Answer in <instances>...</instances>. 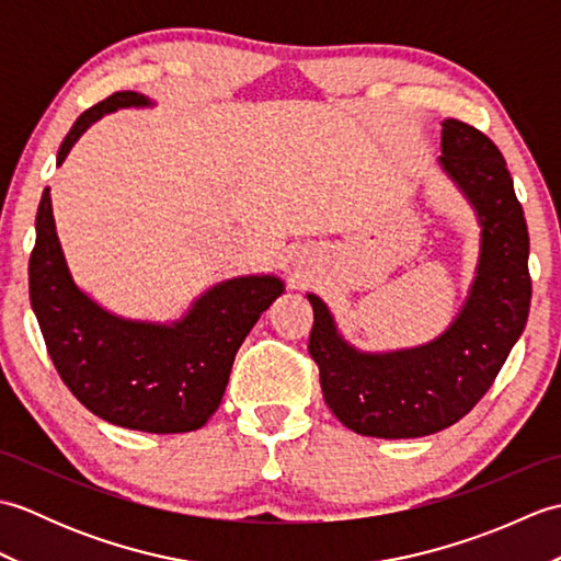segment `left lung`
<instances>
[{"instance_id": "obj_1", "label": "left lung", "mask_w": 561, "mask_h": 561, "mask_svg": "<svg viewBox=\"0 0 561 561\" xmlns=\"http://www.w3.org/2000/svg\"><path fill=\"white\" fill-rule=\"evenodd\" d=\"M440 163L482 221L478 279L456 323L432 344L396 354H359L337 337L325 304L308 296V354L337 420L362 436L412 438L462 420L494 383L530 311L528 226L502 151L462 121L444 123Z\"/></svg>"}]
</instances>
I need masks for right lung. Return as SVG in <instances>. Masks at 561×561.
Instances as JSON below:
<instances>
[{"label":"right lung","mask_w":561,"mask_h":561,"mask_svg":"<svg viewBox=\"0 0 561 561\" xmlns=\"http://www.w3.org/2000/svg\"><path fill=\"white\" fill-rule=\"evenodd\" d=\"M127 105H147V99L117 91L83 111L57 151V165L83 129ZM28 291L47 354L83 408L137 432L183 434L205 426L217 412L236 352L282 294V282L245 277L219 284L173 328L121 320L71 282L45 187L35 214Z\"/></svg>","instance_id":"obj_1"}]
</instances>
